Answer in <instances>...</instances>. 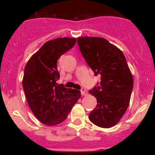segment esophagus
Returning a JSON list of instances; mask_svg holds the SVG:
<instances>
[{
	"label": "esophagus",
	"instance_id": "esophagus-1",
	"mask_svg": "<svg viewBox=\"0 0 155 155\" xmlns=\"http://www.w3.org/2000/svg\"><path fill=\"white\" fill-rule=\"evenodd\" d=\"M81 95H84V96L87 95V92L86 89L84 88V87L81 88Z\"/></svg>",
	"mask_w": 155,
	"mask_h": 155
}]
</instances>
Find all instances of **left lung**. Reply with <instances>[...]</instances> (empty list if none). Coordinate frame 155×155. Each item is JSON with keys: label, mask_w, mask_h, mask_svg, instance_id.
I'll use <instances>...</instances> for the list:
<instances>
[{"label": "left lung", "mask_w": 155, "mask_h": 155, "mask_svg": "<svg viewBox=\"0 0 155 155\" xmlns=\"http://www.w3.org/2000/svg\"><path fill=\"white\" fill-rule=\"evenodd\" d=\"M80 51L100 84L89 92L97 99V106L89 119L103 128L113 127L129 106L133 78L122 51L106 39L98 37L77 38Z\"/></svg>", "instance_id": "8db88e82"}]
</instances>
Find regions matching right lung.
Segmentation results:
<instances>
[{
	"instance_id": "1",
	"label": "right lung",
	"mask_w": 155,
	"mask_h": 155,
	"mask_svg": "<svg viewBox=\"0 0 155 155\" xmlns=\"http://www.w3.org/2000/svg\"><path fill=\"white\" fill-rule=\"evenodd\" d=\"M75 38H58L46 42L28 60L22 87L29 107L38 120L55 125L67 118L81 97L79 90L58 84V60L75 45Z\"/></svg>"
}]
</instances>
